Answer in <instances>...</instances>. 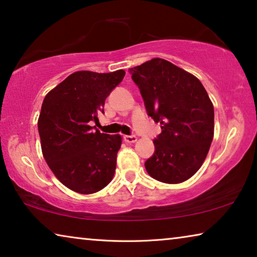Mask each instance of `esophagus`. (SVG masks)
I'll return each instance as SVG.
<instances>
[{
	"mask_svg": "<svg viewBox=\"0 0 257 257\" xmlns=\"http://www.w3.org/2000/svg\"><path fill=\"white\" fill-rule=\"evenodd\" d=\"M123 140L124 142H127V143H135L137 141V137L135 135H125L123 136Z\"/></svg>",
	"mask_w": 257,
	"mask_h": 257,
	"instance_id": "obj_1",
	"label": "esophagus"
}]
</instances>
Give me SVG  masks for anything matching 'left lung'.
<instances>
[{"instance_id":"8db88e82","label":"left lung","mask_w":257,"mask_h":257,"mask_svg":"<svg viewBox=\"0 0 257 257\" xmlns=\"http://www.w3.org/2000/svg\"><path fill=\"white\" fill-rule=\"evenodd\" d=\"M149 116L162 124L155 152L145 162L153 179L180 183L196 173L213 139V105L194 75L163 59L132 69Z\"/></svg>"}]
</instances>
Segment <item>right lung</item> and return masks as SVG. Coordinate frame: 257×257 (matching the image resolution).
<instances>
[{
	"label": "right lung",
	"mask_w": 257,
	"mask_h": 257,
	"mask_svg": "<svg viewBox=\"0 0 257 257\" xmlns=\"http://www.w3.org/2000/svg\"><path fill=\"white\" fill-rule=\"evenodd\" d=\"M125 72L76 71L46 95L39 120L41 150L55 177L69 189L93 194L112 181L120 135L101 134L92 122Z\"/></svg>",
	"instance_id": "1"
}]
</instances>
